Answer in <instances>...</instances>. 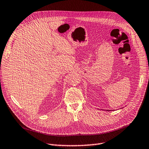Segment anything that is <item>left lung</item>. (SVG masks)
<instances>
[{
  "mask_svg": "<svg viewBox=\"0 0 149 149\" xmlns=\"http://www.w3.org/2000/svg\"><path fill=\"white\" fill-rule=\"evenodd\" d=\"M111 110H107V111H111ZM112 111H113V110H112Z\"/></svg>",
  "mask_w": 149,
  "mask_h": 149,
  "instance_id": "obj_1",
  "label": "left lung"
}]
</instances>
